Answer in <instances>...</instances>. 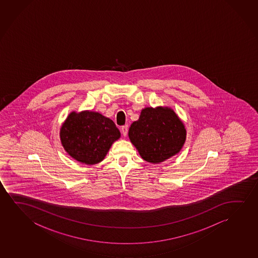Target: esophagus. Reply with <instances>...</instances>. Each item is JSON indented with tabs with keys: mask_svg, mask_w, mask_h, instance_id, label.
<instances>
[{
	"mask_svg": "<svg viewBox=\"0 0 258 258\" xmlns=\"http://www.w3.org/2000/svg\"><path fill=\"white\" fill-rule=\"evenodd\" d=\"M120 131H121V133L123 135L124 137H126L127 134V125H125V126H122L121 128H120Z\"/></svg>",
	"mask_w": 258,
	"mask_h": 258,
	"instance_id": "34e87169",
	"label": "esophagus"
}]
</instances>
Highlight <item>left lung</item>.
Listing matches in <instances>:
<instances>
[{
  "label": "left lung",
  "mask_w": 258,
  "mask_h": 258,
  "mask_svg": "<svg viewBox=\"0 0 258 258\" xmlns=\"http://www.w3.org/2000/svg\"><path fill=\"white\" fill-rule=\"evenodd\" d=\"M186 135L183 122L174 111L163 106L144 108L128 130V138L142 159L153 164L179 153Z\"/></svg>",
  "instance_id": "8db88e82"
}]
</instances>
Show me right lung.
Wrapping results in <instances>:
<instances>
[{"mask_svg": "<svg viewBox=\"0 0 258 258\" xmlns=\"http://www.w3.org/2000/svg\"><path fill=\"white\" fill-rule=\"evenodd\" d=\"M61 145L69 155L79 162H101L113 142L120 138L113 120L97 112L83 111L69 114L60 127Z\"/></svg>", "mask_w": 258, "mask_h": 258, "instance_id": "1", "label": "right lung"}]
</instances>
